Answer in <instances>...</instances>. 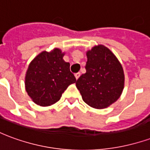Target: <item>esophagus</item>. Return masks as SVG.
<instances>
[{"label":"esophagus","instance_id":"esophagus-1","mask_svg":"<svg viewBox=\"0 0 150 150\" xmlns=\"http://www.w3.org/2000/svg\"><path fill=\"white\" fill-rule=\"evenodd\" d=\"M75 79H78L79 78V76H80V73H79V72H78V73H75Z\"/></svg>","mask_w":150,"mask_h":150}]
</instances>
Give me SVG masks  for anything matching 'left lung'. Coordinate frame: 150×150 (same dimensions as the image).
<instances>
[{
	"mask_svg": "<svg viewBox=\"0 0 150 150\" xmlns=\"http://www.w3.org/2000/svg\"><path fill=\"white\" fill-rule=\"evenodd\" d=\"M86 54V73L77 79L75 85L83 100L90 107L106 108L122 94L125 87L122 65L116 55L104 45L93 46Z\"/></svg>",
	"mask_w": 150,
	"mask_h": 150,
	"instance_id": "8db88e82",
	"label": "left lung"
}]
</instances>
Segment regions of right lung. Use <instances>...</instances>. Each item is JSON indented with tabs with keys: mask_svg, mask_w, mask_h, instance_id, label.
I'll list each match as a JSON object with an SVG mask.
<instances>
[{
	"mask_svg": "<svg viewBox=\"0 0 150 150\" xmlns=\"http://www.w3.org/2000/svg\"><path fill=\"white\" fill-rule=\"evenodd\" d=\"M65 53L59 48L38 54L28 67L25 87L34 103L47 107L60 100L69 85L76 79L70 71V63L63 60Z\"/></svg>",
	"mask_w": 150,
	"mask_h": 150,
	"instance_id": "obj_1",
	"label": "right lung"
}]
</instances>
